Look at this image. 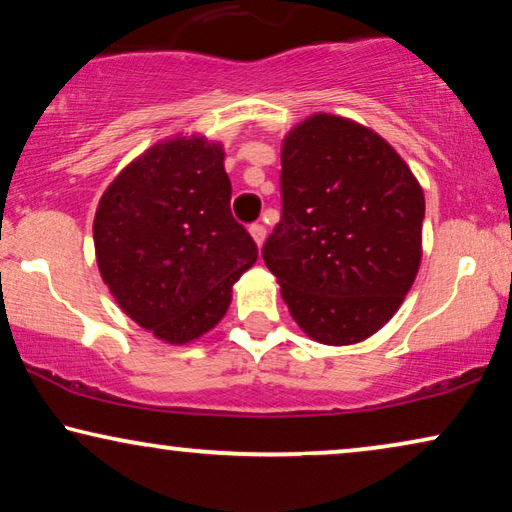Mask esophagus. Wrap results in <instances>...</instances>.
<instances>
[{"mask_svg":"<svg viewBox=\"0 0 512 512\" xmlns=\"http://www.w3.org/2000/svg\"><path fill=\"white\" fill-rule=\"evenodd\" d=\"M250 236H253V239H255V243H257V246H262V243H264V239H266V227H264V225H259V223H255V225H250Z\"/></svg>","mask_w":512,"mask_h":512,"instance_id":"34e87169","label":"esophagus"}]
</instances>
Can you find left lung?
I'll use <instances>...</instances> for the list:
<instances>
[{
	"instance_id": "obj_1",
	"label": "left lung",
	"mask_w": 512,
	"mask_h": 512,
	"mask_svg": "<svg viewBox=\"0 0 512 512\" xmlns=\"http://www.w3.org/2000/svg\"><path fill=\"white\" fill-rule=\"evenodd\" d=\"M282 216L262 248L296 324L354 345L400 308L421 266L423 188L384 137L312 114L282 142Z\"/></svg>"
}]
</instances>
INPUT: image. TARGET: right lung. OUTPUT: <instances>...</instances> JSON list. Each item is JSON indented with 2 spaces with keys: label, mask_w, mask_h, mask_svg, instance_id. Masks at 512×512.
<instances>
[{
  "label": "right lung",
  "mask_w": 512,
  "mask_h": 512,
  "mask_svg": "<svg viewBox=\"0 0 512 512\" xmlns=\"http://www.w3.org/2000/svg\"><path fill=\"white\" fill-rule=\"evenodd\" d=\"M225 154L207 137L158 142L119 172L94 218L96 262L114 301L156 338L186 345L230 308L257 259L232 216Z\"/></svg>",
  "instance_id": "right-lung-1"
}]
</instances>
